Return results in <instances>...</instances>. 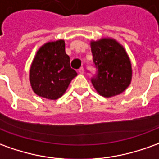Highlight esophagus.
I'll list each match as a JSON object with an SVG mask.
<instances>
[{
  "mask_svg": "<svg viewBox=\"0 0 159 159\" xmlns=\"http://www.w3.org/2000/svg\"><path fill=\"white\" fill-rule=\"evenodd\" d=\"M78 72H79L80 74H83V73H84V69H83V67H81V68L78 70Z\"/></svg>",
  "mask_w": 159,
  "mask_h": 159,
  "instance_id": "1",
  "label": "esophagus"
}]
</instances>
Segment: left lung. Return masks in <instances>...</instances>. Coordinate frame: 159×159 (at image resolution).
Masks as SVG:
<instances>
[{
  "mask_svg": "<svg viewBox=\"0 0 159 159\" xmlns=\"http://www.w3.org/2000/svg\"><path fill=\"white\" fill-rule=\"evenodd\" d=\"M93 63L96 74L91 83L104 97L120 95L129 86L132 79L131 62L125 49L113 39L91 42Z\"/></svg>",
  "mask_w": 159,
  "mask_h": 159,
  "instance_id": "obj_1",
  "label": "left lung"
}]
</instances>
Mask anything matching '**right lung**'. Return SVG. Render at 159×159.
I'll return each mask as SVG.
<instances>
[{
    "label": "right lung",
    "mask_w": 159,
    "mask_h": 159,
    "mask_svg": "<svg viewBox=\"0 0 159 159\" xmlns=\"http://www.w3.org/2000/svg\"><path fill=\"white\" fill-rule=\"evenodd\" d=\"M77 73L70 67L64 41L48 42L41 46L30 69L33 90L41 97L56 100L64 95Z\"/></svg>",
    "instance_id": "1"
}]
</instances>
